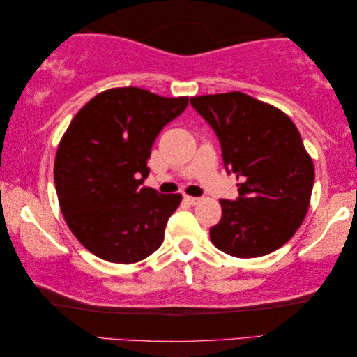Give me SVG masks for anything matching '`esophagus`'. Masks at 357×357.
<instances>
[{"label": "esophagus", "instance_id": "esophagus-1", "mask_svg": "<svg viewBox=\"0 0 357 357\" xmlns=\"http://www.w3.org/2000/svg\"><path fill=\"white\" fill-rule=\"evenodd\" d=\"M185 202H188L190 204H198L199 202H202V198H198V197H185Z\"/></svg>", "mask_w": 357, "mask_h": 357}]
</instances>
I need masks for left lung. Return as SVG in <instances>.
<instances>
[{"label":"left lung","mask_w":357,"mask_h":357,"mask_svg":"<svg viewBox=\"0 0 357 357\" xmlns=\"http://www.w3.org/2000/svg\"><path fill=\"white\" fill-rule=\"evenodd\" d=\"M190 104L216 133L227 174L241 182L236 199H221V221L209 229L214 247L237 258L278 250L304 221L314 187V162L296 125L242 92Z\"/></svg>","instance_id":"8db88e82"}]
</instances>
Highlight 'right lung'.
Segmentation results:
<instances>
[{"label":"right lung","mask_w":357,"mask_h":357,"mask_svg":"<svg viewBox=\"0 0 357 357\" xmlns=\"http://www.w3.org/2000/svg\"><path fill=\"white\" fill-rule=\"evenodd\" d=\"M188 97L139 87L97 94L68 126L55 158V187L66 224L91 253L136 263L164 242L182 195L143 187L155 138L182 114Z\"/></svg>","instance_id":"right-lung-1"}]
</instances>
